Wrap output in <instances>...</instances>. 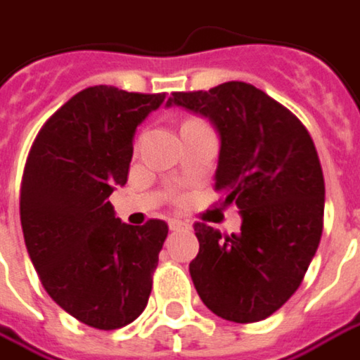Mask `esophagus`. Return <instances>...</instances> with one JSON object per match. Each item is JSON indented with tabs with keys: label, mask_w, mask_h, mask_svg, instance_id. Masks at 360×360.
Returning <instances> with one entry per match:
<instances>
[{
	"label": "esophagus",
	"mask_w": 360,
	"mask_h": 360,
	"mask_svg": "<svg viewBox=\"0 0 360 360\" xmlns=\"http://www.w3.org/2000/svg\"><path fill=\"white\" fill-rule=\"evenodd\" d=\"M169 228H171V230H183V228H189V226L185 222H181V220H175V218H173V220H169Z\"/></svg>",
	"instance_id": "1"
}]
</instances>
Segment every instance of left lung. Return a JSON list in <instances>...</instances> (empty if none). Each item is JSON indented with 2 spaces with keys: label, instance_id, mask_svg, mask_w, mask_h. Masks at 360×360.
<instances>
[{
  "label": "left lung",
  "instance_id": "1",
  "mask_svg": "<svg viewBox=\"0 0 360 360\" xmlns=\"http://www.w3.org/2000/svg\"><path fill=\"white\" fill-rule=\"evenodd\" d=\"M220 136L216 191L240 212V232L222 236L195 224L200 252L189 273L201 302L236 324L269 318L300 287L324 220V175L304 124L243 81L173 94Z\"/></svg>",
  "mask_w": 360,
  "mask_h": 360
}]
</instances>
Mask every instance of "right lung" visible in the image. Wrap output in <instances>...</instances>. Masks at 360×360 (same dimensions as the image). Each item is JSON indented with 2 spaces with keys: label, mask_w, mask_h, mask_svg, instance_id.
Here are the masks:
<instances>
[{
  "label": "right lung",
  "mask_w": 360,
  "mask_h": 360,
  "mask_svg": "<svg viewBox=\"0 0 360 360\" xmlns=\"http://www.w3.org/2000/svg\"><path fill=\"white\" fill-rule=\"evenodd\" d=\"M162 101L87 87L49 117L26 160L20 220L30 261L54 302L97 330L134 322L148 304L169 228L124 224L108 198L126 185L136 128Z\"/></svg>",
  "instance_id": "right-lung-1"
}]
</instances>
